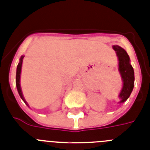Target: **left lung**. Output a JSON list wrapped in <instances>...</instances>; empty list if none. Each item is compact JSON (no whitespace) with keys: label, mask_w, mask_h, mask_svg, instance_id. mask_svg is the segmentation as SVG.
Instances as JSON below:
<instances>
[{"label":"left lung","mask_w":150,"mask_h":150,"mask_svg":"<svg viewBox=\"0 0 150 150\" xmlns=\"http://www.w3.org/2000/svg\"><path fill=\"white\" fill-rule=\"evenodd\" d=\"M113 48L116 52L119 61V71L123 80V88L119 97L124 102L129 98L134 86V72L133 67L130 64V58L125 49L118 45H114Z\"/></svg>","instance_id":"1"}]
</instances>
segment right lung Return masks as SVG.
Listing matches in <instances>:
<instances>
[{
	"instance_id": "obj_1",
	"label": "right lung",
	"mask_w": 150,
	"mask_h": 150,
	"mask_svg": "<svg viewBox=\"0 0 150 150\" xmlns=\"http://www.w3.org/2000/svg\"><path fill=\"white\" fill-rule=\"evenodd\" d=\"M23 56H22L21 58H20V63L18 64L17 65V68H16V88H17L18 93H19V95H20V96L21 97V98L24 101L25 104H26V102L24 99V97L23 96V93H22V90L21 88H20V73H21V67H22V63H23ZM27 105V104H26Z\"/></svg>"
}]
</instances>
